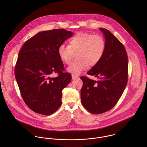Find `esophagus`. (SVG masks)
<instances>
[{"label": "esophagus", "mask_w": 147, "mask_h": 147, "mask_svg": "<svg viewBox=\"0 0 147 147\" xmlns=\"http://www.w3.org/2000/svg\"><path fill=\"white\" fill-rule=\"evenodd\" d=\"M77 78H78V76L77 75H75L74 74L72 75V79H77Z\"/></svg>", "instance_id": "1"}]
</instances>
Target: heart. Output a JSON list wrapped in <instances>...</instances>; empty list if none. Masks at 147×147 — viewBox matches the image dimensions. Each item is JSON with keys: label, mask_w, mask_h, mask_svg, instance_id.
Masks as SVG:
<instances>
[{"label": "heart", "mask_w": 147, "mask_h": 147, "mask_svg": "<svg viewBox=\"0 0 147 147\" xmlns=\"http://www.w3.org/2000/svg\"><path fill=\"white\" fill-rule=\"evenodd\" d=\"M106 49L104 38L100 35L79 32L69 40V45H61L58 53L66 64L71 63L75 54L76 61L71 63L67 70L78 75L86 69L88 65L94 66L102 59Z\"/></svg>", "instance_id": "b5f03b06"}]
</instances>
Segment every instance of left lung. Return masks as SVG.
Returning <instances> with one entry per match:
<instances>
[{
	"instance_id": "left-lung-1",
	"label": "left lung",
	"mask_w": 147,
	"mask_h": 147,
	"mask_svg": "<svg viewBox=\"0 0 147 147\" xmlns=\"http://www.w3.org/2000/svg\"><path fill=\"white\" fill-rule=\"evenodd\" d=\"M99 29L105 37V53L101 61L87 72L98 80L81 77L82 104L94 114L104 113L117 104L128 80V58L124 46L108 30Z\"/></svg>"
}]
</instances>
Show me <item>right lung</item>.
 I'll list each match as a JSON object with an SVG mask.
<instances>
[{
    "label": "right lung",
    "instance_id": "1",
    "mask_svg": "<svg viewBox=\"0 0 147 147\" xmlns=\"http://www.w3.org/2000/svg\"><path fill=\"white\" fill-rule=\"evenodd\" d=\"M73 33L64 29L42 31L24 43L19 52L15 75L26 105L45 115L55 113L62 105V92L71 81L63 72L58 49ZM57 73V77L51 78Z\"/></svg>",
    "mask_w": 147,
    "mask_h": 147
}]
</instances>
